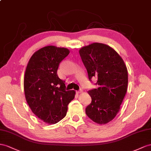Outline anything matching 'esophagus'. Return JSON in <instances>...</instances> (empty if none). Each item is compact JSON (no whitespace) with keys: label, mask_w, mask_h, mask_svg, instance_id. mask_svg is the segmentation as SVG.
Masks as SVG:
<instances>
[{"label":"esophagus","mask_w":151,"mask_h":151,"mask_svg":"<svg viewBox=\"0 0 151 151\" xmlns=\"http://www.w3.org/2000/svg\"><path fill=\"white\" fill-rule=\"evenodd\" d=\"M76 92L77 94H80V93H82V92H83V91L82 89H80L79 91H76Z\"/></svg>","instance_id":"34e87169"}]
</instances>
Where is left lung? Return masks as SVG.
<instances>
[{"label":"left lung","mask_w":151,"mask_h":151,"mask_svg":"<svg viewBox=\"0 0 151 151\" xmlns=\"http://www.w3.org/2000/svg\"><path fill=\"white\" fill-rule=\"evenodd\" d=\"M88 79L96 77L97 88L88 91L92 101L86 109L87 115L99 124L113 120L127 92L128 75L124 62L110 46L94 42L79 50Z\"/></svg>","instance_id":"left-lung-1"}]
</instances>
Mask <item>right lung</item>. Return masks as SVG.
<instances>
[{"instance_id":"right-lung-1","label":"right lung","mask_w":151,"mask_h":151,"mask_svg":"<svg viewBox=\"0 0 151 151\" xmlns=\"http://www.w3.org/2000/svg\"><path fill=\"white\" fill-rule=\"evenodd\" d=\"M69 53L65 48L47 46L38 50L27 65L24 87L26 101L32 112L46 123L63 119L75 91H66L64 81L57 75L59 64Z\"/></svg>"}]
</instances>
